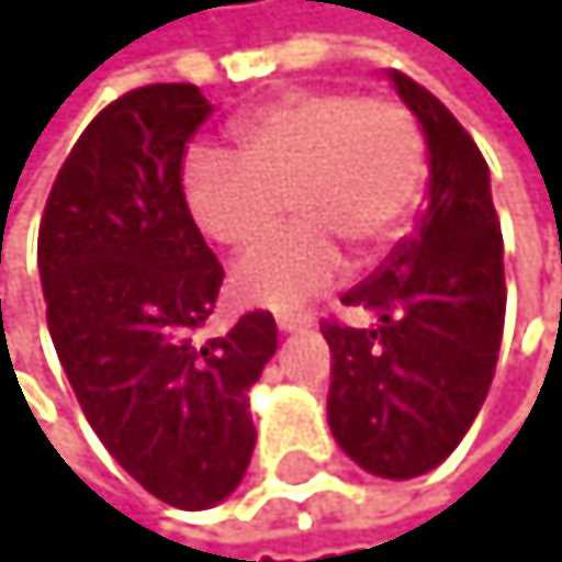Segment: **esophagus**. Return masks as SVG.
<instances>
[{
  "label": "esophagus",
  "mask_w": 562,
  "mask_h": 562,
  "mask_svg": "<svg viewBox=\"0 0 562 562\" xmlns=\"http://www.w3.org/2000/svg\"><path fill=\"white\" fill-rule=\"evenodd\" d=\"M278 327H281V330H302V327H313V316H310V313H278Z\"/></svg>",
  "instance_id": "esophagus-1"
}]
</instances>
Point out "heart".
I'll list each match as a JSON object with an SVG mask.
<instances>
[{
	"instance_id": "heart-1",
	"label": "heart",
	"mask_w": 562,
	"mask_h": 562,
	"mask_svg": "<svg viewBox=\"0 0 562 562\" xmlns=\"http://www.w3.org/2000/svg\"><path fill=\"white\" fill-rule=\"evenodd\" d=\"M238 154L200 150L186 165V203L203 235L246 249L278 225L288 193L302 221L235 267V292L295 305L345 270V246L376 260L418 214L426 144L412 112L345 87L288 90L235 126Z\"/></svg>"
}]
</instances>
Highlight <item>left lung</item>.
Listing matches in <instances>:
<instances>
[{"mask_svg": "<svg viewBox=\"0 0 562 562\" xmlns=\"http://www.w3.org/2000/svg\"><path fill=\"white\" fill-rule=\"evenodd\" d=\"M391 80L426 136L429 203L415 235L341 295L376 324L324 319L334 359L327 418L366 472L415 479L461 443L490 394L507 281L482 150L423 83L401 69Z\"/></svg>", "mask_w": 562, "mask_h": 562, "instance_id": "left-lung-1", "label": "left lung"}]
</instances>
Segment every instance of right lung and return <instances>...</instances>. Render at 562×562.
I'll return each instance as SVG.
<instances>
[{
	"mask_svg": "<svg viewBox=\"0 0 562 562\" xmlns=\"http://www.w3.org/2000/svg\"><path fill=\"white\" fill-rule=\"evenodd\" d=\"M207 115L193 83L115 98L72 144L37 232L48 330L90 429L179 510H207L243 482L257 443L249 386L278 351L267 310L196 337L225 281L182 189Z\"/></svg>",
	"mask_w": 562,
	"mask_h": 562,
	"instance_id": "1",
	"label": "right lung"
}]
</instances>
